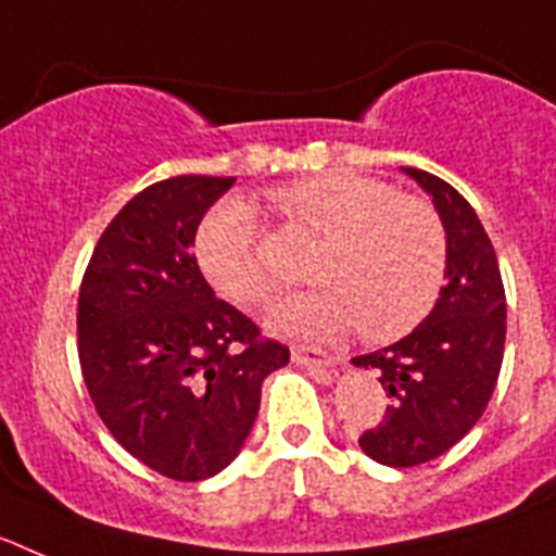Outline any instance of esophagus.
Listing matches in <instances>:
<instances>
[{
  "instance_id": "obj_1",
  "label": "esophagus",
  "mask_w": 556,
  "mask_h": 556,
  "mask_svg": "<svg viewBox=\"0 0 556 556\" xmlns=\"http://www.w3.org/2000/svg\"><path fill=\"white\" fill-rule=\"evenodd\" d=\"M292 358L298 362V365H306V367H333L337 365V358H333L331 353L323 351V348H314V345H294Z\"/></svg>"
}]
</instances>
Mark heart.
<instances>
[{
	"mask_svg": "<svg viewBox=\"0 0 556 556\" xmlns=\"http://www.w3.org/2000/svg\"><path fill=\"white\" fill-rule=\"evenodd\" d=\"M281 219L320 236L308 264L312 292L294 294L269 314V328L292 337L356 331L390 342L424 320L445 275V230L424 200L353 172H320L269 191ZM194 258L211 289L255 306L273 292L258 258V228L239 200L214 205L194 233Z\"/></svg>",
	"mask_w": 556,
	"mask_h": 556,
	"instance_id": "heart-1",
	"label": "heart"
}]
</instances>
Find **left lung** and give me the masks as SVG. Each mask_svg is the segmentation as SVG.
<instances>
[{
    "label": "left lung",
    "mask_w": 556,
    "mask_h": 556,
    "mask_svg": "<svg viewBox=\"0 0 556 556\" xmlns=\"http://www.w3.org/2000/svg\"><path fill=\"white\" fill-rule=\"evenodd\" d=\"M431 198L445 230V287L420 326L395 345L351 358L376 367L392 404L358 437L370 459L412 468L443 456L488 409L507 339V298L495 250L476 211L451 184L401 166Z\"/></svg>",
    "instance_id": "obj_1"
}]
</instances>
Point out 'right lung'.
<instances>
[{
	"instance_id": "1",
	"label": "right lung",
	"mask_w": 556,
	"mask_h": 556,
	"mask_svg": "<svg viewBox=\"0 0 556 556\" xmlns=\"http://www.w3.org/2000/svg\"><path fill=\"white\" fill-rule=\"evenodd\" d=\"M236 178L178 175L113 217L83 275L77 353L97 415L155 473L203 481L239 456L289 351L217 301L191 255Z\"/></svg>"
}]
</instances>
